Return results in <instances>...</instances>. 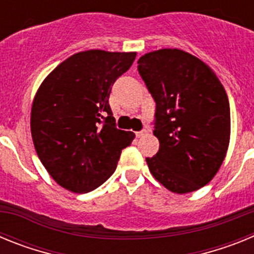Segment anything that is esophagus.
<instances>
[{
  "label": "esophagus",
  "mask_w": 254,
  "mask_h": 254,
  "mask_svg": "<svg viewBox=\"0 0 254 254\" xmlns=\"http://www.w3.org/2000/svg\"><path fill=\"white\" fill-rule=\"evenodd\" d=\"M146 134H147V129H141V131L136 132V136H137L138 138L143 137V136H146Z\"/></svg>",
  "instance_id": "esophagus-1"
}]
</instances>
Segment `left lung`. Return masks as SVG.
<instances>
[{
  "instance_id": "1",
  "label": "left lung",
  "mask_w": 254,
  "mask_h": 254,
  "mask_svg": "<svg viewBox=\"0 0 254 254\" xmlns=\"http://www.w3.org/2000/svg\"><path fill=\"white\" fill-rule=\"evenodd\" d=\"M137 69L156 103L154 134L160 147L146 163L174 193L207 185L225 159L230 138L226 91L202 61L181 49L142 56Z\"/></svg>"
}]
</instances>
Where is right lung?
<instances>
[{"label":"right lung","instance_id":"add662e5","mask_svg":"<svg viewBox=\"0 0 254 254\" xmlns=\"http://www.w3.org/2000/svg\"><path fill=\"white\" fill-rule=\"evenodd\" d=\"M136 53H76L40 85L31 108V137L40 161L61 187L87 193L114 173L133 132L118 129L109 105L113 84Z\"/></svg>","mask_w":254,"mask_h":254}]
</instances>
